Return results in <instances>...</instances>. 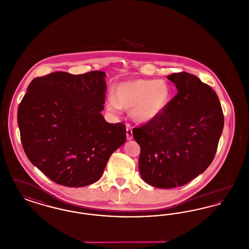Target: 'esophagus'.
I'll return each mask as SVG.
<instances>
[{"label":"esophagus","instance_id":"esophagus-1","mask_svg":"<svg viewBox=\"0 0 249 249\" xmlns=\"http://www.w3.org/2000/svg\"><path fill=\"white\" fill-rule=\"evenodd\" d=\"M127 132H126V134H127V139L128 140H131L132 138H133V136H132V129L130 128V126H128L127 127Z\"/></svg>","mask_w":249,"mask_h":249}]
</instances>
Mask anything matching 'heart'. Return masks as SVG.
Instances as JSON below:
<instances>
[{
	"mask_svg": "<svg viewBox=\"0 0 249 249\" xmlns=\"http://www.w3.org/2000/svg\"><path fill=\"white\" fill-rule=\"evenodd\" d=\"M172 99L170 85L161 79H136L119 84L114 96H109L110 110L130 109V117L137 122L152 121L161 115Z\"/></svg>",
	"mask_w": 249,
	"mask_h": 249,
	"instance_id": "b5f03b06",
	"label": "heart"
}]
</instances>
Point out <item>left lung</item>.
<instances>
[{
    "mask_svg": "<svg viewBox=\"0 0 249 249\" xmlns=\"http://www.w3.org/2000/svg\"><path fill=\"white\" fill-rule=\"evenodd\" d=\"M178 94L164 112L132 129L139 143L142 180L160 189L189 183L213 161L224 126L220 102L213 89L186 71L167 76Z\"/></svg>",
    "mask_w": 249,
    "mask_h": 249,
    "instance_id": "1",
    "label": "left lung"
}]
</instances>
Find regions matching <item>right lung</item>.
I'll list each match as a JSON object with an SVG mask.
<instances>
[{
    "mask_svg": "<svg viewBox=\"0 0 249 249\" xmlns=\"http://www.w3.org/2000/svg\"><path fill=\"white\" fill-rule=\"evenodd\" d=\"M106 72L65 71L36 77L18 109L24 151L53 182L70 188L102 178L110 156L126 141L125 124L108 123Z\"/></svg>",
    "mask_w": 249,
    "mask_h": 249,
    "instance_id": "right-lung-1",
    "label": "right lung"
}]
</instances>
